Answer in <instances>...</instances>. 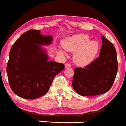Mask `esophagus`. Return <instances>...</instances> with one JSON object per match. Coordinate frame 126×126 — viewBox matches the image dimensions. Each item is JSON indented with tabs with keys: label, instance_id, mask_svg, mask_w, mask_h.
I'll return each mask as SVG.
<instances>
[{
	"label": "esophagus",
	"instance_id": "esophagus-1",
	"mask_svg": "<svg viewBox=\"0 0 126 126\" xmlns=\"http://www.w3.org/2000/svg\"><path fill=\"white\" fill-rule=\"evenodd\" d=\"M71 65L69 63H66L65 64V67H70Z\"/></svg>",
	"mask_w": 126,
	"mask_h": 126
}]
</instances>
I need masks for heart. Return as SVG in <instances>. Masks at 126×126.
Masks as SVG:
<instances>
[{
	"label": "heart",
	"mask_w": 126,
	"mask_h": 126,
	"mask_svg": "<svg viewBox=\"0 0 126 126\" xmlns=\"http://www.w3.org/2000/svg\"><path fill=\"white\" fill-rule=\"evenodd\" d=\"M63 45L66 50L74 52V62L80 66L88 64L94 59L99 47L96 41H90V37L86 34H77L67 38ZM59 53L64 55L62 50Z\"/></svg>",
	"instance_id": "heart-1"
}]
</instances>
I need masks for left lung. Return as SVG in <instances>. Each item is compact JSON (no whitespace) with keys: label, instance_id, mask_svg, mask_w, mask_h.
I'll use <instances>...</instances> for the list:
<instances>
[{"label":"left lung","instance_id":"8db88e82","mask_svg":"<svg viewBox=\"0 0 126 126\" xmlns=\"http://www.w3.org/2000/svg\"><path fill=\"white\" fill-rule=\"evenodd\" d=\"M102 45L99 56L84 67L74 69L72 86L82 96H95L108 92L117 74L118 62L115 47L102 36Z\"/></svg>","mask_w":126,"mask_h":126}]
</instances>
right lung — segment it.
Returning <instances> with one entry per match:
<instances>
[{
  "instance_id": "1",
  "label": "right lung",
  "mask_w": 126,
  "mask_h": 126,
  "mask_svg": "<svg viewBox=\"0 0 126 126\" xmlns=\"http://www.w3.org/2000/svg\"><path fill=\"white\" fill-rule=\"evenodd\" d=\"M52 41L51 36H42L39 30H30L13 45L6 70L10 88L17 96L34 99L45 95L55 76L64 68L63 63L48 62L41 47Z\"/></svg>"
}]
</instances>
